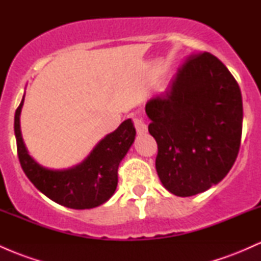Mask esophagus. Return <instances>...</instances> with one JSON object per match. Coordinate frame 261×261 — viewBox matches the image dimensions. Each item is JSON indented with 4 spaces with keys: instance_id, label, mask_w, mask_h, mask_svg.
Wrapping results in <instances>:
<instances>
[{
    "instance_id": "34e87169",
    "label": "esophagus",
    "mask_w": 261,
    "mask_h": 261,
    "mask_svg": "<svg viewBox=\"0 0 261 261\" xmlns=\"http://www.w3.org/2000/svg\"><path fill=\"white\" fill-rule=\"evenodd\" d=\"M134 124H135V127H136L137 134L139 135H143V134L147 133V125L145 124V121H143L141 118H135Z\"/></svg>"
}]
</instances>
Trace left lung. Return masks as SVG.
<instances>
[{
	"instance_id": "left-lung-1",
	"label": "left lung",
	"mask_w": 261,
	"mask_h": 261,
	"mask_svg": "<svg viewBox=\"0 0 261 261\" xmlns=\"http://www.w3.org/2000/svg\"><path fill=\"white\" fill-rule=\"evenodd\" d=\"M146 114L158 146L155 169L169 193H203L234 164L243 103L238 83L216 56L191 55L167 91L147 101Z\"/></svg>"
}]
</instances>
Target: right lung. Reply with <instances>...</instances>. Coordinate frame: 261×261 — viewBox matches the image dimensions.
I'll use <instances>...</instances> for the list:
<instances>
[{
  "instance_id": "1",
  "label": "right lung",
  "mask_w": 261,
  "mask_h": 261,
  "mask_svg": "<svg viewBox=\"0 0 261 261\" xmlns=\"http://www.w3.org/2000/svg\"><path fill=\"white\" fill-rule=\"evenodd\" d=\"M24 97L14 115L17 152L23 172L39 191L68 208H93L107 202L118 187L119 164L131 145L136 130L127 119L93 148L88 157L68 169H49L29 155L20 133V112Z\"/></svg>"
}]
</instances>
